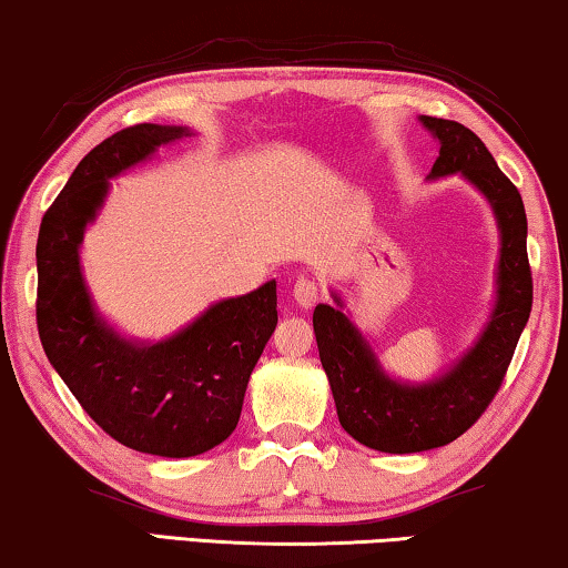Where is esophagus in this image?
I'll use <instances>...</instances> for the list:
<instances>
[{"label":"esophagus","mask_w":568,"mask_h":568,"mask_svg":"<svg viewBox=\"0 0 568 568\" xmlns=\"http://www.w3.org/2000/svg\"><path fill=\"white\" fill-rule=\"evenodd\" d=\"M318 295H321V287H318L316 281H311V277H298V281H295L293 298H295V303H298V306L311 308L313 303L318 301Z\"/></svg>","instance_id":"1"}]
</instances>
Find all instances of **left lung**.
I'll list each match as a JSON object with an SVG mask.
<instances>
[{"instance_id": "obj_1", "label": "left lung", "mask_w": 568, "mask_h": 568, "mask_svg": "<svg viewBox=\"0 0 568 568\" xmlns=\"http://www.w3.org/2000/svg\"><path fill=\"white\" fill-rule=\"evenodd\" d=\"M420 122L442 142L430 178L462 173L493 203L503 234L500 291L493 321L474 349L436 383L420 387L385 377L367 342L342 311L326 303L313 311L318 357L332 385L338 423L359 444L387 454L452 444L481 418L500 390L532 306L528 222L520 191L467 126L438 116H420Z\"/></svg>"}]
</instances>
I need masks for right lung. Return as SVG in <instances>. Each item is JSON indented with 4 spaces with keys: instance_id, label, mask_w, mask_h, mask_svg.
Segmentation results:
<instances>
[{
    "instance_id": "add662e5",
    "label": "right lung",
    "mask_w": 568,
    "mask_h": 568,
    "mask_svg": "<svg viewBox=\"0 0 568 568\" xmlns=\"http://www.w3.org/2000/svg\"><path fill=\"white\" fill-rule=\"evenodd\" d=\"M183 134V126L134 124L97 145L50 203L36 250L38 334L50 365L114 442L173 459L209 452L240 423L250 375L277 324L275 281L216 303L168 342L138 346L99 321L79 244L109 178Z\"/></svg>"
}]
</instances>
